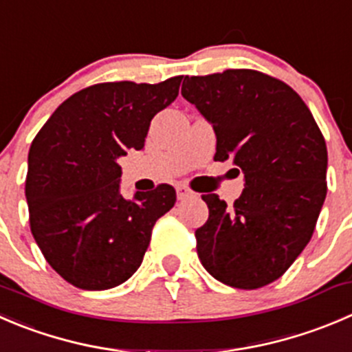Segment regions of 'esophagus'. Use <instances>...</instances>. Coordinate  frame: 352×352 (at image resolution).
<instances>
[{
	"mask_svg": "<svg viewBox=\"0 0 352 352\" xmlns=\"http://www.w3.org/2000/svg\"><path fill=\"white\" fill-rule=\"evenodd\" d=\"M194 196H196V194H194L187 186H184V184H179V186H177V197H179L180 201L189 199V197H194Z\"/></svg>",
	"mask_w": 352,
	"mask_h": 352,
	"instance_id": "1",
	"label": "esophagus"
}]
</instances>
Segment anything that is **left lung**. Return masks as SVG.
I'll list each match as a JSON object with an SVG mask.
<instances>
[{"mask_svg":"<svg viewBox=\"0 0 352 352\" xmlns=\"http://www.w3.org/2000/svg\"><path fill=\"white\" fill-rule=\"evenodd\" d=\"M182 96L213 125L214 160H232L244 190L228 208L204 194L210 217L197 256L221 284L277 280L306 248L327 196V146L311 111L285 82L248 68L186 77Z\"/></svg>","mask_w":352,"mask_h":352,"instance_id":"1","label":"left lung"}]
</instances>
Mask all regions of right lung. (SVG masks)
I'll return each instance as SVG.
<instances>
[{"label":"right lung","instance_id":"obj_1","mask_svg":"<svg viewBox=\"0 0 352 352\" xmlns=\"http://www.w3.org/2000/svg\"><path fill=\"white\" fill-rule=\"evenodd\" d=\"M182 77L160 84L104 82L60 104L32 141L25 197L30 230L51 268L85 291L117 287L141 267L172 186L120 194L118 158L144 148L153 117L179 96Z\"/></svg>","mask_w":352,"mask_h":352}]
</instances>
